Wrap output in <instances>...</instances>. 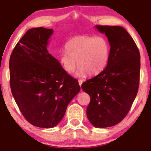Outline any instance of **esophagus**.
<instances>
[{
  "label": "esophagus",
  "mask_w": 151,
  "mask_h": 151,
  "mask_svg": "<svg viewBox=\"0 0 151 151\" xmlns=\"http://www.w3.org/2000/svg\"><path fill=\"white\" fill-rule=\"evenodd\" d=\"M78 81H79V86H81V84H82V83H83V81L81 80V79H79V80H78Z\"/></svg>",
  "instance_id": "obj_1"
}]
</instances>
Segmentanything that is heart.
Segmentation results:
<instances>
[{
  "label": "heart",
  "instance_id": "b5f03b06",
  "mask_svg": "<svg viewBox=\"0 0 151 151\" xmlns=\"http://www.w3.org/2000/svg\"><path fill=\"white\" fill-rule=\"evenodd\" d=\"M65 50L59 57L60 65L71 74L77 64L76 75L79 77L101 73L108 65L110 56L108 41L101 36H76L66 43Z\"/></svg>",
  "mask_w": 151,
  "mask_h": 151
}]
</instances>
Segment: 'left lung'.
<instances>
[{
    "instance_id": "8db88e82",
    "label": "left lung",
    "mask_w": 151,
    "mask_h": 151,
    "mask_svg": "<svg viewBox=\"0 0 151 151\" xmlns=\"http://www.w3.org/2000/svg\"><path fill=\"white\" fill-rule=\"evenodd\" d=\"M110 45L106 68L84 81L81 89L90 96L86 116L96 128L116 125L126 116L138 93L140 52L132 37L121 26L96 25Z\"/></svg>"
}]
</instances>
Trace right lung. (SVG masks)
I'll return each instance as SVG.
<instances>
[{
  "instance_id": "1",
  "label": "right lung",
  "mask_w": 151,
  "mask_h": 151,
  "mask_svg": "<svg viewBox=\"0 0 151 151\" xmlns=\"http://www.w3.org/2000/svg\"><path fill=\"white\" fill-rule=\"evenodd\" d=\"M52 29L28 30L10 58L12 94L25 119L40 128L61 121L70 102L80 91L79 82L66 72L47 50Z\"/></svg>"
}]
</instances>
